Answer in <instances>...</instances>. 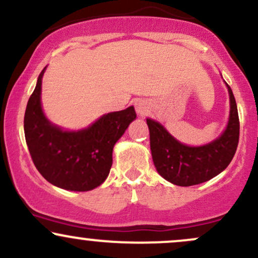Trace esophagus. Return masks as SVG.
Returning <instances> with one entry per match:
<instances>
[{
  "label": "esophagus",
  "mask_w": 258,
  "mask_h": 258,
  "mask_svg": "<svg viewBox=\"0 0 258 258\" xmlns=\"http://www.w3.org/2000/svg\"><path fill=\"white\" fill-rule=\"evenodd\" d=\"M136 111L140 116H146L149 112V105L146 100H138L135 104Z\"/></svg>",
  "instance_id": "1"
}]
</instances>
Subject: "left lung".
<instances>
[{
    "instance_id": "1",
    "label": "left lung",
    "mask_w": 258,
    "mask_h": 258,
    "mask_svg": "<svg viewBox=\"0 0 258 258\" xmlns=\"http://www.w3.org/2000/svg\"><path fill=\"white\" fill-rule=\"evenodd\" d=\"M228 86V84H226ZM230 116L225 131L213 142L201 147L180 143L157 121L147 118L151 151L157 171L177 186H194L213 179L233 160L239 143L240 122L230 87Z\"/></svg>"
}]
</instances>
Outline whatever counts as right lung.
Returning a JSON list of instances; mask_svg holds the SVG:
<instances>
[{
  "mask_svg": "<svg viewBox=\"0 0 258 258\" xmlns=\"http://www.w3.org/2000/svg\"><path fill=\"white\" fill-rule=\"evenodd\" d=\"M45 69L39 75L24 115L25 141L33 163L44 179L57 187L90 191L109 175L112 149L137 116L135 107L101 116L81 131H63L42 112L40 94Z\"/></svg>",
  "mask_w": 258,
  "mask_h": 258,
  "instance_id": "add662e5",
  "label": "right lung"
}]
</instances>
